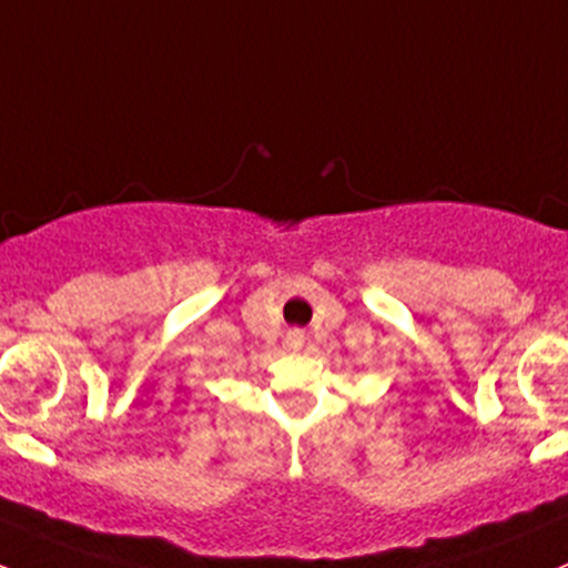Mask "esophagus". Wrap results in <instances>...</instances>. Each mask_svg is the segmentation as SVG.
I'll list each match as a JSON object with an SVG mask.
<instances>
[{
    "label": "esophagus",
    "instance_id": "1",
    "mask_svg": "<svg viewBox=\"0 0 568 568\" xmlns=\"http://www.w3.org/2000/svg\"><path fill=\"white\" fill-rule=\"evenodd\" d=\"M303 342H306L303 331H290V333H286V347H290V349H301Z\"/></svg>",
    "mask_w": 568,
    "mask_h": 568
}]
</instances>
